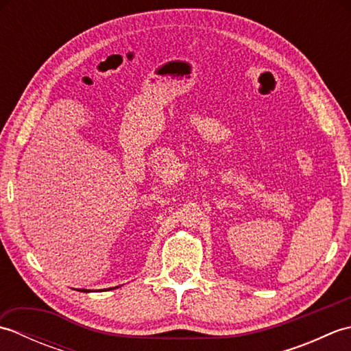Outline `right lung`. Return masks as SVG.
I'll return each instance as SVG.
<instances>
[{
  "label": "right lung",
  "mask_w": 351,
  "mask_h": 351,
  "mask_svg": "<svg viewBox=\"0 0 351 351\" xmlns=\"http://www.w3.org/2000/svg\"><path fill=\"white\" fill-rule=\"evenodd\" d=\"M108 289H111V288H108ZM81 293H88V289H80Z\"/></svg>",
  "instance_id": "obj_1"
}]
</instances>
